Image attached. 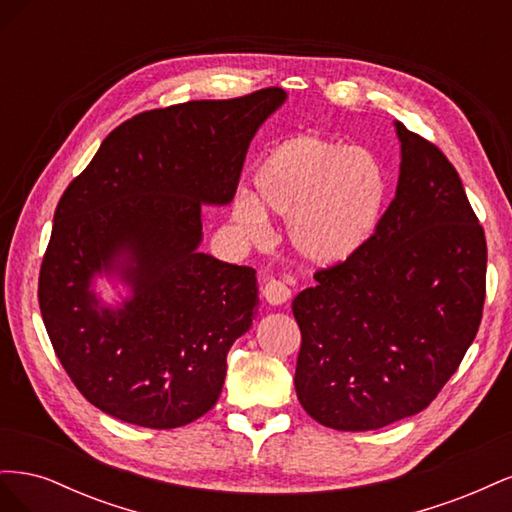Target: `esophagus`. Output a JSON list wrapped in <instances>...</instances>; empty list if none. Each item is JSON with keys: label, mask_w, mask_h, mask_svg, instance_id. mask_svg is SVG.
Returning <instances> with one entry per match:
<instances>
[{"label": "esophagus", "mask_w": 512, "mask_h": 512, "mask_svg": "<svg viewBox=\"0 0 512 512\" xmlns=\"http://www.w3.org/2000/svg\"><path fill=\"white\" fill-rule=\"evenodd\" d=\"M262 297H265L271 305H284L292 297V290L282 280H269L265 288H262Z\"/></svg>", "instance_id": "esophagus-1"}]
</instances>
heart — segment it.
Segmentation results:
<instances>
[{
	"instance_id": "heart-1",
	"label": "heart",
	"mask_w": 512,
	"mask_h": 512,
	"mask_svg": "<svg viewBox=\"0 0 512 512\" xmlns=\"http://www.w3.org/2000/svg\"><path fill=\"white\" fill-rule=\"evenodd\" d=\"M252 192H239L232 218L250 237L267 213L288 218L294 250L320 267L342 265L374 239L389 203V177L374 153L312 132L277 143L256 166Z\"/></svg>"
}]
</instances>
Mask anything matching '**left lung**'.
<instances>
[{
	"mask_svg": "<svg viewBox=\"0 0 512 512\" xmlns=\"http://www.w3.org/2000/svg\"><path fill=\"white\" fill-rule=\"evenodd\" d=\"M395 198L363 250L314 273L292 301L294 389L324 427L367 431L425 410L480 327L487 241L455 166L395 123Z\"/></svg>",
	"mask_w": 512,
	"mask_h": 512,
	"instance_id": "obj_1",
	"label": "left lung"
}]
</instances>
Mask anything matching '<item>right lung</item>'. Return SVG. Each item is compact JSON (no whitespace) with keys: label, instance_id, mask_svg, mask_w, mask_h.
<instances>
[{"label":"right lung","instance_id":"obj_1","mask_svg":"<svg viewBox=\"0 0 512 512\" xmlns=\"http://www.w3.org/2000/svg\"><path fill=\"white\" fill-rule=\"evenodd\" d=\"M286 100L280 87L138 113L108 134L59 198L38 301L61 367L119 421L188 425L222 393L226 354L252 327L256 271L196 247L203 203L237 192L247 147ZM128 251L135 297L97 305L90 275Z\"/></svg>","mask_w":512,"mask_h":512}]
</instances>
